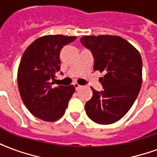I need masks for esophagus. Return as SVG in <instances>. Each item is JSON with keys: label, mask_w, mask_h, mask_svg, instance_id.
<instances>
[{"label": "esophagus", "mask_w": 157, "mask_h": 157, "mask_svg": "<svg viewBox=\"0 0 157 157\" xmlns=\"http://www.w3.org/2000/svg\"><path fill=\"white\" fill-rule=\"evenodd\" d=\"M73 86H75V90H78L79 88H81V87H82V86H80V85H79L78 83H76V82H75V83H74V84H73Z\"/></svg>", "instance_id": "obj_1"}]
</instances>
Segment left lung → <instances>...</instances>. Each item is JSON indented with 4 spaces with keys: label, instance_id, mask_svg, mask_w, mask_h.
I'll use <instances>...</instances> for the list:
<instances>
[{
    "label": "left lung",
    "instance_id": "left-lung-1",
    "mask_svg": "<svg viewBox=\"0 0 157 157\" xmlns=\"http://www.w3.org/2000/svg\"><path fill=\"white\" fill-rule=\"evenodd\" d=\"M82 45L91 52L94 71H104L100 78L104 90L91 88L93 96L85 105L94 122L107 125L121 119L137 97L142 84V60L130 43L117 36H85Z\"/></svg>",
    "mask_w": 157,
    "mask_h": 157
}]
</instances>
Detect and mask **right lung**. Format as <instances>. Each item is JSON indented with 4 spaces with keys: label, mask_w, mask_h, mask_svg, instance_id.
Masks as SVG:
<instances>
[{
    "label": "right lung",
    "mask_w": 157,
    "mask_h": 157,
    "mask_svg": "<svg viewBox=\"0 0 157 157\" xmlns=\"http://www.w3.org/2000/svg\"><path fill=\"white\" fill-rule=\"evenodd\" d=\"M75 36L50 35L31 43L20 62L17 83L21 97L34 117L56 121L65 114L74 86H53L56 73L61 70L60 52Z\"/></svg>",
    "instance_id": "add662e5"
}]
</instances>
